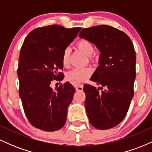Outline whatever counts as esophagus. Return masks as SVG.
Wrapping results in <instances>:
<instances>
[{"label": "esophagus", "mask_w": 152, "mask_h": 152, "mask_svg": "<svg viewBox=\"0 0 152 152\" xmlns=\"http://www.w3.org/2000/svg\"><path fill=\"white\" fill-rule=\"evenodd\" d=\"M83 86L82 84H79V85H78V86H76V91H83Z\"/></svg>", "instance_id": "34e87169"}]
</instances>
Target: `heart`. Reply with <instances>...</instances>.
Listing matches in <instances>:
<instances>
[{"label": "heart", "instance_id": "obj_1", "mask_svg": "<svg viewBox=\"0 0 152 152\" xmlns=\"http://www.w3.org/2000/svg\"><path fill=\"white\" fill-rule=\"evenodd\" d=\"M78 47L87 56H91L94 52V47L90 41L87 40H81L78 43ZM70 48H67L64 50L61 57L63 66H68L69 65V55ZM92 74L91 69L88 67H77L69 71L66 74V78L69 81L74 84H79L81 82L86 81Z\"/></svg>", "mask_w": 152, "mask_h": 152}]
</instances>
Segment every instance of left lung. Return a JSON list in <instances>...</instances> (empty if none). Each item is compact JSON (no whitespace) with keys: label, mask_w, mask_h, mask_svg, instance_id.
Here are the masks:
<instances>
[{"label":"left lung","mask_w":152,"mask_h":152,"mask_svg":"<svg viewBox=\"0 0 152 152\" xmlns=\"http://www.w3.org/2000/svg\"><path fill=\"white\" fill-rule=\"evenodd\" d=\"M79 38L95 45L100 52L99 66L91 77L102 87L85 84V108L90 124L101 130L121 123L134 96L136 53L125 33L109 26L83 28ZM102 89L99 91V88Z\"/></svg>","instance_id":"obj_1"}]
</instances>
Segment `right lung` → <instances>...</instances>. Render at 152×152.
I'll return each mask as SVG.
<instances>
[{"mask_svg": "<svg viewBox=\"0 0 152 152\" xmlns=\"http://www.w3.org/2000/svg\"><path fill=\"white\" fill-rule=\"evenodd\" d=\"M81 28L58 25L38 28L26 36L19 56V96L26 117L36 128L46 132L65 125L68 107L76 91L69 82L55 90L53 79L62 80L61 57Z\"/></svg>", "mask_w": 152, "mask_h": 152, "instance_id": "right-lung-1", "label": "right lung"}]
</instances>
